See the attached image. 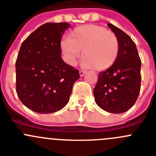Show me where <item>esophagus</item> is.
<instances>
[{
    "instance_id": "1",
    "label": "esophagus",
    "mask_w": 156,
    "mask_h": 156,
    "mask_svg": "<svg viewBox=\"0 0 156 156\" xmlns=\"http://www.w3.org/2000/svg\"><path fill=\"white\" fill-rule=\"evenodd\" d=\"M85 73H86V71H84V70H80V76H83L85 74Z\"/></svg>"
}]
</instances>
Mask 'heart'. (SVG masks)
<instances>
[{"instance_id":"obj_1","label":"heart","mask_w":156,"mask_h":156,"mask_svg":"<svg viewBox=\"0 0 156 156\" xmlns=\"http://www.w3.org/2000/svg\"><path fill=\"white\" fill-rule=\"evenodd\" d=\"M61 50L69 64H74L83 51L86 67L97 71L109 69L116 61L119 42L116 35L103 27L87 24L75 28L60 44Z\"/></svg>"}]
</instances>
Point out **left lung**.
<instances>
[{
  "instance_id": "obj_1",
  "label": "left lung",
  "mask_w": 156,
  "mask_h": 156,
  "mask_svg": "<svg viewBox=\"0 0 156 156\" xmlns=\"http://www.w3.org/2000/svg\"><path fill=\"white\" fill-rule=\"evenodd\" d=\"M119 42L115 63L99 73L93 90L95 101L99 107L111 113H122L135 104L141 88V60L134 41L126 33L108 23Z\"/></svg>"
}]
</instances>
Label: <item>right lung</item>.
Segmentation results:
<instances>
[{"label": "right lung", "instance_id": "right-lung-1", "mask_svg": "<svg viewBox=\"0 0 156 156\" xmlns=\"http://www.w3.org/2000/svg\"><path fill=\"white\" fill-rule=\"evenodd\" d=\"M68 23L41 25L22 43L16 60V91L25 106L53 113L69 102L79 70L61 58L60 42Z\"/></svg>", "mask_w": 156, "mask_h": 156}]
</instances>
